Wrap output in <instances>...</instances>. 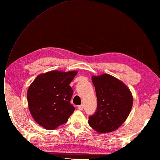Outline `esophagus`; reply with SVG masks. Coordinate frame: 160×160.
I'll return each mask as SVG.
<instances>
[{
	"instance_id": "obj_1",
	"label": "esophagus",
	"mask_w": 160,
	"mask_h": 160,
	"mask_svg": "<svg viewBox=\"0 0 160 160\" xmlns=\"http://www.w3.org/2000/svg\"><path fill=\"white\" fill-rule=\"evenodd\" d=\"M78 110H83V109H84V105L83 104H81V105L78 106Z\"/></svg>"
}]
</instances>
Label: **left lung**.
<instances>
[{"instance_id": "obj_1", "label": "left lung", "mask_w": 160, "mask_h": 160, "mask_svg": "<svg viewBox=\"0 0 160 160\" xmlns=\"http://www.w3.org/2000/svg\"><path fill=\"white\" fill-rule=\"evenodd\" d=\"M97 97V109L88 118L89 125L100 133L120 128L130 114L133 96L122 81L108 74L92 77Z\"/></svg>"}]
</instances>
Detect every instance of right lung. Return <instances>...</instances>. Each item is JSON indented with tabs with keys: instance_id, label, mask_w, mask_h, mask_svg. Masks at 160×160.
I'll use <instances>...</instances> for the list:
<instances>
[{
	"instance_id": "1",
	"label": "right lung",
	"mask_w": 160,
	"mask_h": 160,
	"mask_svg": "<svg viewBox=\"0 0 160 160\" xmlns=\"http://www.w3.org/2000/svg\"><path fill=\"white\" fill-rule=\"evenodd\" d=\"M77 71L53 70L38 75L27 91L28 109L34 121L46 130L68 122L75 108L70 104L73 90L69 85Z\"/></svg>"
}]
</instances>
